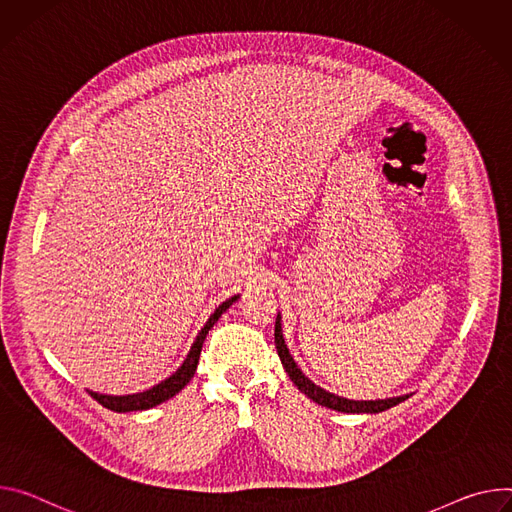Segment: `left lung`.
I'll use <instances>...</instances> for the list:
<instances>
[{
	"label": "left lung",
	"instance_id": "left-lung-1",
	"mask_svg": "<svg viewBox=\"0 0 512 512\" xmlns=\"http://www.w3.org/2000/svg\"><path fill=\"white\" fill-rule=\"evenodd\" d=\"M275 349H277V355H280V359H282L286 374L294 382V386H298V390L302 394H306L312 402H316L320 406H327L331 410L349 412V414H359V412L376 414V412H384V410L400 404L402 400H406L410 396V394H404V396H394V398H384V400H349V398L337 396L333 392H327L324 388L316 386L312 380H308L302 374V369L298 367V363L290 355V349L286 345L284 331H282V314H277V318H275Z\"/></svg>",
	"mask_w": 512,
	"mask_h": 512
}]
</instances>
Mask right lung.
<instances>
[{"instance_id": "obj_1", "label": "right lung", "mask_w": 512, "mask_h": 512, "mask_svg": "<svg viewBox=\"0 0 512 512\" xmlns=\"http://www.w3.org/2000/svg\"><path fill=\"white\" fill-rule=\"evenodd\" d=\"M241 298V294L232 296L228 300H224L212 314L210 318L206 320V324L202 327V331L198 333L188 357L183 359V363L177 367V371H173V374L159 382L157 386L145 390V392H136V394H126V396H112V394H100V392H94V390H87L91 396H94L102 406L114 410V412H132V410H149L169 398H173L177 392H181L185 386L190 384V380L194 378L196 369H198V361H200V353H202V345L206 341V335L208 331L214 327V324L218 322V318L232 306V302H237Z\"/></svg>"}]
</instances>
